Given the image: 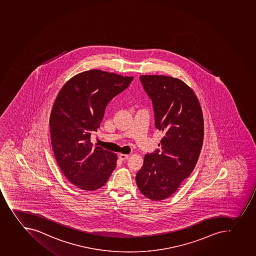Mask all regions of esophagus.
<instances>
[{"instance_id":"obj_1","label":"esophagus","mask_w":256,"mask_h":256,"mask_svg":"<svg viewBox=\"0 0 256 256\" xmlns=\"http://www.w3.org/2000/svg\"><path fill=\"white\" fill-rule=\"evenodd\" d=\"M118 156L122 161H125V160H128L129 158V155H128V154H120Z\"/></svg>"}]
</instances>
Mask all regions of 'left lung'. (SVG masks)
<instances>
[{
    "instance_id": "left-lung-1",
    "label": "left lung",
    "mask_w": 256,
    "mask_h": 256,
    "mask_svg": "<svg viewBox=\"0 0 256 256\" xmlns=\"http://www.w3.org/2000/svg\"><path fill=\"white\" fill-rule=\"evenodd\" d=\"M151 98L155 127L164 132L160 149L144 156L138 172L139 190L152 200H164L192 172L204 138L202 108L192 90L170 76H140Z\"/></svg>"
}]
</instances>
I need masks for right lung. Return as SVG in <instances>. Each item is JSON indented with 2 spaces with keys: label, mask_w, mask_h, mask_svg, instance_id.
<instances>
[{
  "label": "right lung",
  "mask_w": 256,
  "mask_h": 256,
  "mask_svg": "<svg viewBox=\"0 0 256 256\" xmlns=\"http://www.w3.org/2000/svg\"><path fill=\"white\" fill-rule=\"evenodd\" d=\"M132 80L91 70L74 76L56 97L50 118L54 156L64 175L83 190L102 188L114 170L117 155L92 146L90 136L100 128L108 104Z\"/></svg>",
  "instance_id": "add662e5"
}]
</instances>
